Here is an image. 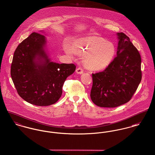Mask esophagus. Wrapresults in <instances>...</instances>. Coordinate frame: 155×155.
<instances>
[{"label": "esophagus", "mask_w": 155, "mask_h": 155, "mask_svg": "<svg viewBox=\"0 0 155 155\" xmlns=\"http://www.w3.org/2000/svg\"><path fill=\"white\" fill-rule=\"evenodd\" d=\"M76 73L78 74H82L83 73V70L81 68H78L76 69Z\"/></svg>", "instance_id": "1"}]
</instances>
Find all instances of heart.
<instances>
[{"instance_id": "1", "label": "heart", "mask_w": 155, "mask_h": 155, "mask_svg": "<svg viewBox=\"0 0 155 155\" xmlns=\"http://www.w3.org/2000/svg\"><path fill=\"white\" fill-rule=\"evenodd\" d=\"M69 54L82 57L83 64L87 69L98 71L107 68L116 54V47L110 41L97 36H89L76 39L71 48H67Z\"/></svg>"}]
</instances>
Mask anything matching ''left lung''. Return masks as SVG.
I'll list each match as a JSON object with an SVG mask.
<instances>
[{
  "label": "left lung",
  "mask_w": 155,
  "mask_h": 155,
  "mask_svg": "<svg viewBox=\"0 0 155 155\" xmlns=\"http://www.w3.org/2000/svg\"><path fill=\"white\" fill-rule=\"evenodd\" d=\"M117 35V56L104 71L92 74L91 100L100 107L114 108L127 102L142 79L139 51L124 33Z\"/></svg>",
  "instance_id": "8db88e82"
}]
</instances>
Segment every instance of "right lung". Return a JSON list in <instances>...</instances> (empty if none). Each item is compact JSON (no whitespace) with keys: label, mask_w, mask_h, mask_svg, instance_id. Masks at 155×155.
<instances>
[{"label":"right lung","mask_w":155,"mask_h":155,"mask_svg":"<svg viewBox=\"0 0 155 155\" xmlns=\"http://www.w3.org/2000/svg\"><path fill=\"white\" fill-rule=\"evenodd\" d=\"M45 33L42 30L34 32L18 46L10 70L20 97L37 106H48L57 102L65 80L76 68L74 64L51 61Z\"/></svg>","instance_id":"right-lung-1"}]
</instances>
